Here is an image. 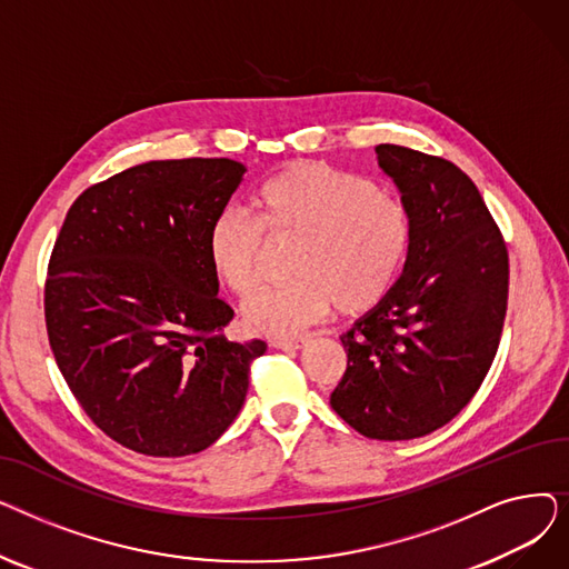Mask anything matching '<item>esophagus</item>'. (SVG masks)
I'll list each match as a JSON object with an SVG mask.
<instances>
[{"instance_id": "obj_1", "label": "esophagus", "mask_w": 569, "mask_h": 569, "mask_svg": "<svg viewBox=\"0 0 569 569\" xmlns=\"http://www.w3.org/2000/svg\"><path fill=\"white\" fill-rule=\"evenodd\" d=\"M309 343V339H274L272 346L279 350H300Z\"/></svg>"}]
</instances>
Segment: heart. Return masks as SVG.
I'll return each mask as SVG.
<instances>
[{"mask_svg": "<svg viewBox=\"0 0 569 569\" xmlns=\"http://www.w3.org/2000/svg\"><path fill=\"white\" fill-rule=\"evenodd\" d=\"M249 212L226 209L207 232V258L237 295L258 281L262 244L295 242L283 286L242 305L249 330L295 337L332 307L362 313L392 290L406 264L412 221L403 200L371 179L325 163H292L253 191Z\"/></svg>", "mask_w": 569, "mask_h": 569, "instance_id": "1", "label": "heart"}]
</instances>
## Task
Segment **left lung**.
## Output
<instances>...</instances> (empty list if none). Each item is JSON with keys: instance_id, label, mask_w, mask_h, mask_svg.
I'll use <instances>...</instances> for the list:
<instances>
[{"instance_id": "8db88e82", "label": "left lung", "mask_w": 569, "mask_h": 569, "mask_svg": "<svg viewBox=\"0 0 569 569\" xmlns=\"http://www.w3.org/2000/svg\"><path fill=\"white\" fill-rule=\"evenodd\" d=\"M412 239L399 281L341 337L348 369L330 397L355 431L422 438L461 412L493 362L507 311V249L472 179L452 161L378 144Z\"/></svg>"}]
</instances>
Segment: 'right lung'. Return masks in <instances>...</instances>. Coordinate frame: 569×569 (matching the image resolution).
Returning <instances> with one entry per match:
<instances>
[{
    "instance_id": "add662e5",
    "label": "right lung",
    "mask_w": 569,
    "mask_h": 569,
    "mask_svg": "<svg viewBox=\"0 0 569 569\" xmlns=\"http://www.w3.org/2000/svg\"><path fill=\"white\" fill-rule=\"evenodd\" d=\"M232 159L147 161L69 209L46 281L50 348L73 397L119 445L187 457L242 410L260 339L228 341L207 232L242 184Z\"/></svg>"
}]
</instances>
